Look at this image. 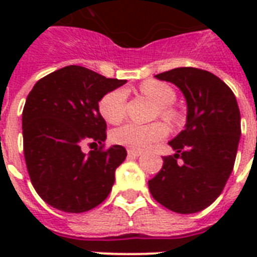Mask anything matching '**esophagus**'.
Returning <instances> with one entry per match:
<instances>
[{
  "mask_svg": "<svg viewBox=\"0 0 257 257\" xmlns=\"http://www.w3.org/2000/svg\"><path fill=\"white\" fill-rule=\"evenodd\" d=\"M141 155L140 151H136V149H128V157L129 159H136Z\"/></svg>",
  "mask_w": 257,
  "mask_h": 257,
  "instance_id": "esophagus-1",
  "label": "esophagus"
}]
</instances>
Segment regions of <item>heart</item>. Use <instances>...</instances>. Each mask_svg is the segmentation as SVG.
Here are the masks:
<instances>
[{
    "mask_svg": "<svg viewBox=\"0 0 257 257\" xmlns=\"http://www.w3.org/2000/svg\"><path fill=\"white\" fill-rule=\"evenodd\" d=\"M140 90L143 94L149 97L156 105H159V112L161 117L167 120H175L176 110L171 105L176 100V93L168 84L156 80H149L141 84ZM125 104H126V92L125 89L118 88L106 93L100 101V113L105 120L110 124L120 122L125 116ZM168 129L161 122L151 125H140L128 122L121 125L120 128L113 131L112 140L116 144L125 145L132 149L147 148L157 140L167 136Z\"/></svg>",
    "mask_w": 257,
    "mask_h": 257,
    "instance_id": "heart-1",
    "label": "heart"
}]
</instances>
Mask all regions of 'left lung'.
I'll use <instances>...</instances> for the list:
<instances>
[{"mask_svg":"<svg viewBox=\"0 0 257 257\" xmlns=\"http://www.w3.org/2000/svg\"><path fill=\"white\" fill-rule=\"evenodd\" d=\"M155 77L175 84L187 101V124L172 139L175 155L164 157L149 191L177 213H196L223 192L235 165L241 126L236 97L217 76L197 68H176Z\"/></svg>","mask_w":257,"mask_h":257,"instance_id":"obj_1","label":"left lung"}]
</instances>
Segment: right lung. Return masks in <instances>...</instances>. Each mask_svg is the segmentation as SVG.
Segmentation results:
<instances>
[{"label":"right lung","instance_id":"right-lung-1","mask_svg":"<svg viewBox=\"0 0 257 257\" xmlns=\"http://www.w3.org/2000/svg\"><path fill=\"white\" fill-rule=\"evenodd\" d=\"M125 82L69 65L38 80L28 94L22 112L26 168L36 192L56 209L86 212L112 191L126 151L121 145L102 149L106 122L98 102ZM85 142L101 147L86 155Z\"/></svg>","mask_w":257,"mask_h":257}]
</instances>
